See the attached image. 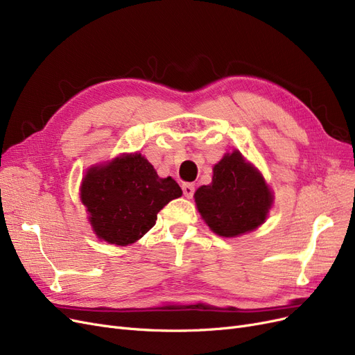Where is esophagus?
<instances>
[{
  "instance_id": "34e87169",
  "label": "esophagus",
  "mask_w": 355,
  "mask_h": 355,
  "mask_svg": "<svg viewBox=\"0 0 355 355\" xmlns=\"http://www.w3.org/2000/svg\"><path fill=\"white\" fill-rule=\"evenodd\" d=\"M181 189H182V193H184L186 198H193L194 184H191V182H184V184L181 186Z\"/></svg>"
}]
</instances>
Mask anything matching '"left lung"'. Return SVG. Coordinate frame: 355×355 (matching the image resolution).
I'll return each instance as SVG.
<instances>
[{"mask_svg": "<svg viewBox=\"0 0 355 355\" xmlns=\"http://www.w3.org/2000/svg\"><path fill=\"white\" fill-rule=\"evenodd\" d=\"M194 200L214 233L236 237L266 221L272 194L258 171L233 152L214 166L212 182L199 187Z\"/></svg>", "mask_w": 355, "mask_h": 355, "instance_id": "obj_1", "label": "left lung"}]
</instances>
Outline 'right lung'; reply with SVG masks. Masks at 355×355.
<instances>
[{
    "label": "right lung",
    "instance_id": "1",
    "mask_svg": "<svg viewBox=\"0 0 355 355\" xmlns=\"http://www.w3.org/2000/svg\"><path fill=\"white\" fill-rule=\"evenodd\" d=\"M181 194L177 182L157 177L140 153L89 168L81 186V200L97 237L118 246L141 239L155 225L157 212Z\"/></svg>",
    "mask_w": 355,
    "mask_h": 355
}]
</instances>
